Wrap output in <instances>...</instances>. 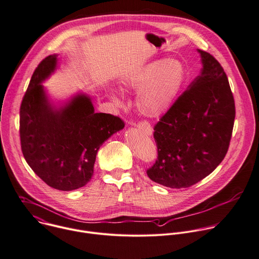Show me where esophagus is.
<instances>
[{"label":"esophagus","instance_id":"34e87169","mask_svg":"<svg viewBox=\"0 0 259 259\" xmlns=\"http://www.w3.org/2000/svg\"><path fill=\"white\" fill-rule=\"evenodd\" d=\"M136 126H137L138 128H140L144 133H146V134H148V135H150V134L152 133V129H151L149 123H147L146 121H140V122H138V123L136 124Z\"/></svg>","mask_w":259,"mask_h":259}]
</instances>
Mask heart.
<instances>
[{
    "mask_svg": "<svg viewBox=\"0 0 259 259\" xmlns=\"http://www.w3.org/2000/svg\"><path fill=\"white\" fill-rule=\"evenodd\" d=\"M186 81L184 65L175 59L157 60L129 75L125 88L140 91L136 104L139 111L151 118L165 114L179 97Z\"/></svg>",
    "mask_w": 259,
    "mask_h": 259,
    "instance_id": "heart-1",
    "label": "heart"
}]
</instances>
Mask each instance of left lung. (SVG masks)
Returning a JSON list of instances; mask_svg holds the SVG:
<instances>
[{"label": "left lung", "instance_id": "8db88e82", "mask_svg": "<svg viewBox=\"0 0 259 259\" xmlns=\"http://www.w3.org/2000/svg\"><path fill=\"white\" fill-rule=\"evenodd\" d=\"M202 69L153 127L157 158L150 180L169 188L190 187L225 158L236 116L228 77L219 61L198 50Z\"/></svg>", "mask_w": 259, "mask_h": 259}]
</instances>
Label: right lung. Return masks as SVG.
Masks as SVG:
<instances>
[{
	"label": "right lung",
	"mask_w": 259,
	"mask_h": 259,
	"mask_svg": "<svg viewBox=\"0 0 259 259\" xmlns=\"http://www.w3.org/2000/svg\"><path fill=\"white\" fill-rule=\"evenodd\" d=\"M56 64L57 56L51 55L31 76L20 106V143L26 162L47 185L71 191L91 181L100 146L125 123L118 116L95 113L85 96L53 110L39 83Z\"/></svg>",
	"instance_id": "1"
}]
</instances>
